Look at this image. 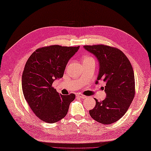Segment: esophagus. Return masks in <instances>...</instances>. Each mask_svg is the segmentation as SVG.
Segmentation results:
<instances>
[{"label":"esophagus","mask_w":151,"mask_h":151,"mask_svg":"<svg viewBox=\"0 0 151 151\" xmlns=\"http://www.w3.org/2000/svg\"><path fill=\"white\" fill-rule=\"evenodd\" d=\"M77 96H78L79 98H81V99H84V98L86 97L85 95H84L83 94H81V93H79V94L77 95Z\"/></svg>","instance_id":"34e87169"}]
</instances>
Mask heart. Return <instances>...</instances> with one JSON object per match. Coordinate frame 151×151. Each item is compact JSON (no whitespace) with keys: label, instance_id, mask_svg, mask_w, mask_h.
<instances>
[{"label":"heart","instance_id":"1","mask_svg":"<svg viewBox=\"0 0 151 151\" xmlns=\"http://www.w3.org/2000/svg\"><path fill=\"white\" fill-rule=\"evenodd\" d=\"M83 61H95L93 58L90 56H84L83 58Z\"/></svg>","mask_w":151,"mask_h":151}]
</instances>
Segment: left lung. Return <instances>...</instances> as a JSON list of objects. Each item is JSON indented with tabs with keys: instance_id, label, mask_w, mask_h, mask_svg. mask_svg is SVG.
I'll use <instances>...</instances> for the list:
<instances>
[{
	"instance_id": "left-lung-1",
	"label": "left lung",
	"mask_w": 151,
	"mask_h": 151,
	"mask_svg": "<svg viewBox=\"0 0 151 151\" xmlns=\"http://www.w3.org/2000/svg\"><path fill=\"white\" fill-rule=\"evenodd\" d=\"M84 48L98 59L100 69L99 80L106 83V99L96 101L89 111L91 118L102 124H111L124 115L135 95L134 71L124 53L116 47L103 44L84 45Z\"/></svg>"
}]
</instances>
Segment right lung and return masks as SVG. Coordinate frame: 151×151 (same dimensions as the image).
Returning a JSON list of instances; mask_svg holds the SVG:
<instances>
[{
	"instance_id": "obj_1",
	"label": "right lung",
	"mask_w": 151,
	"mask_h": 151,
	"mask_svg": "<svg viewBox=\"0 0 151 151\" xmlns=\"http://www.w3.org/2000/svg\"><path fill=\"white\" fill-rule=\"evenodd\" d=\"M79 49V46L43 47L36 49L25 63L22 78L24 96L33 113L43 122L52 124L63 119L75 99L73 93L59 94L52 83L63 76L68 60Z\"/></svg>"
}]
</instances>
